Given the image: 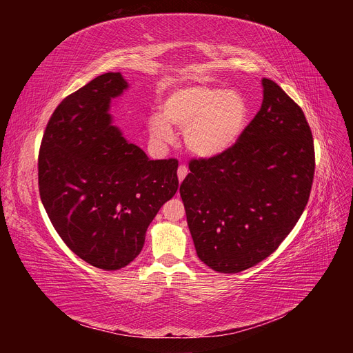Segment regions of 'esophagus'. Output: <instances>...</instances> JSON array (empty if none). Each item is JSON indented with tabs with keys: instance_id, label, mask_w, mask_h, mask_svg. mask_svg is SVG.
<instances>
[{
	"instance_id": "obj_1",
	"label": "esophagus",
	"mask_w": 353,
	"mask_h": 353,
	"mask_svg": "<svg viewBox=\"0 0 353 353\" xmlns=\"http://www.w3.org/2000/svg\"><path fill=\"white\" fill-rule=\"evenodd\" d=\"M187 174H188V168L185 165H179V168H178V179H179V183L187 176Z\"/></svg>"
}]
</instances>
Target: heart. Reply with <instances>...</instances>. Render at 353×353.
Here are the masks:
<instances>
[{"label":"heart","instance_id":"obj_1","mask_svg":"<svg viewBox=\"0 0 353 353\" xmlns=\"http://www.w3.org/2000/svg\"><path fill=\"white\" fill-rule=\"evenodd\" d=\"M163 114L150 116V132L160 143L172 141L170 125L184 131L188 150L200 157L227 152L245 130L249 104L237 90H222L212 85H190L168 94Z\"/></svg>","mask_w":353,"mask_h":353}]
</instances>
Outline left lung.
Segmentation results:
<instances>
[{
  "mask_svg": "<svg viewBox=\"0 0 353 353\" xmlns=\"http://www.w3.org/2000/svg\"><path fill=\"white\" fill-rule=\"evenodd\" d=\"M261 110L227 152L190 162L179 187L199 259L236 274L276 250L303 213L315 172L302 109L262 79Z\"/></svg>",
  "mask_w": 353,
  "mask_h": 353,
  "instance_id": "obj_1",
  "label": "left lung"
}]
</instances>
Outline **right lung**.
<instances>
[{
    "label": "right lung",
    "mask_w": 353,
    "mask_h": 353,
    "mask_svg": "<svg viewBox=\"0 0 353 353\" xmlns=\"http://www.w3.org/2000/svg\"><path fill=\"white\" fill-rule=\"evenodd\" d=\"M128 88L119 72L100 74L63 100L38 157L39 196L68 248L104 271L143 250L145 231L178 190L175 159L150 160L112 125L110 103Z\"/></svg>",
    "instance_id": "right-lung-1"
}]
</instances>
